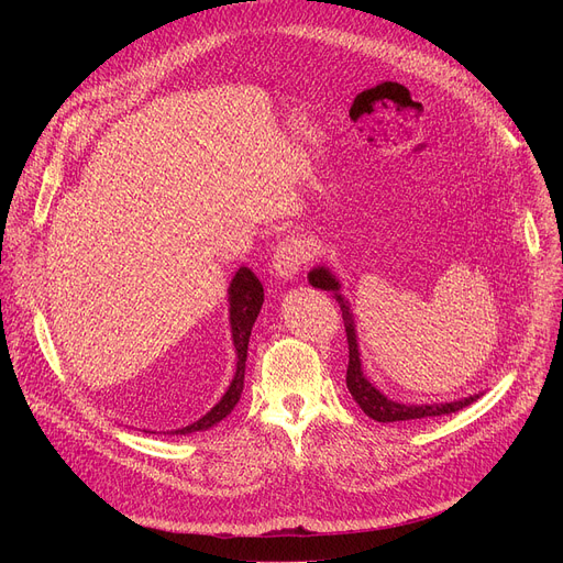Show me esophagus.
Returning <instances> with one entry per match:
<instances>
[{
  "mask_svg": "<svg viewBox=\"0 0 563 563\" xmlns=\"http://www.w3.org/2000/svg\"><path fill=\"white\" fill-rule=\"evenodd\" d=\"M310 257V251L306 246V242L301 236H287L283 240L274 253L272 266L274 274L278 280H291L294 276L299 274L301 266L306 264V260Z\"/></svg>",
  "mask_w": 563,
  "mask_h": 563,
  "instance_id": "34e87169",
  "label": "esophagus"
}]
</instances>
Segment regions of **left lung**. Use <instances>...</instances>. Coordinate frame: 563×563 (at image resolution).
<instances>
[{
	"mask_svg": "<svg viewBox=\"0 0 563 563\" xmlns=\"http://www.w3.org/2000/svg\"><path fill=\"white\" fill-rule=\"evenodd\" d=\"M308 283L312 287L327 289L333 294V299L340 303L342 319H344V329H346V342H349V367H346V388L351 397L356 399V404L363 408L365 416H369L376 422H408V420H424V418H440V416H450V412H456L472 401H477L479 395H470L463 399L454 401H438V404H401L390 399L388 395H383L374 383L363 372V361H361V346H358V331H356V319H353L351 303L344 299L342 294V283L329 269L327 264H319L308 274Z\"/></svg>",
	"mask_w": 563,
	"mask_h": 563,
	"instance_id": "8db88e82",
	"label": "left lung"
}]
</instances>
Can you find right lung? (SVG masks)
<instances>
[{
	"label": "right lung",
	"mask_w": 563,
	"mask_h": 563,
	"mask_svg": "<svg viewBox=\"0 0 563 563\" xmlns=\"http://www.w3.org/2000/svg\"><path fill=\"white\" fill-rule=\"evenodd\" d=\"M228 303H230V308H228V312H230V335H232L234 356H236L234 376L230 380L225 395L219 399V404L207 410L205 416L200 420H196L194 424L170 431L175 435H187V433L212 429L214 424H219L223 418L230 416L232 408L236 406V401H240V397H242L246 356H249V340H251L253 323H255V319L262 310V303H264L262 283L249 269V266H240L236 274L232 276L230 287H228Z\"/></svg>",
	"instance_id": "1"
}]
</instances>
